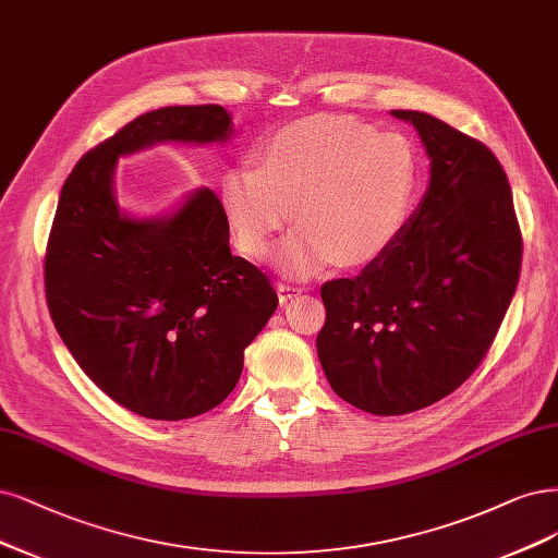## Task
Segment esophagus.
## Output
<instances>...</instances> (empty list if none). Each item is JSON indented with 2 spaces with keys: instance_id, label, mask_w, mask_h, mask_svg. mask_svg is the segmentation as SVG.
I'll list each match as a JSON object with an SVG mask.
<instances>
[{
  "instance_id": "esophagus-1",
  "label": "esophagus",
  "mask_w": 558,
  "mask_h": 558,
  "mask_svg": "<svg viewBox=\"0 0 558 558\" xmlns=\"http://www.w3.org/2000/svg\"><path fill=\"white\" fill-rule=\"evenodd\" d=\"M300 293H302V288L295 286V283H277V295L281 300V304H286L288 300H293Z\"/></svg>"
}]
</instances>
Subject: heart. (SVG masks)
<instances>
[{
	"instance_id": "1",
	"label": "heart",
	"mask_w": 558,
	"mask_h": 558,
	"mask_svg": "<svg viewBox=\"0 0 558 558\" xmlns=\"http://www.w3.org/2000/svg\"><path fill=\"white\" fill-rule=\"evenodd\" d=\"M415 163L395 133L314 114L279 129L254 151L252 168H230L219 205L235 246L260 260L279 230L300 223L277 254L291 277H310L335 260L372 263L399 235L413 194Z\"/></svg>"
}]
</instances>
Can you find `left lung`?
<instances>
[{
  "mask_svg": "<svg viewBox=\"0 0 558 558\" xmlns=\"http://www.w3.org/2000/svg\"><path fill=\"white\" fill-rule=\"evenodd\" d=\"M415 126L429 184L386 254L323 283L316 339L332 390L355 409L403 415L454 392L477 369L520 279L512 191L492 151L427 112Z\"/></svg>",
  "mask_w": 558,
  "mask_h": 558,
  "instance_id": "left-lung-1",
  "label": "left lung"
}]
</instances>
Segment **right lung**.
Listing matches in <instances>:
<instances>
[{"label": "right lung", "instance_id": "1", "mask_svg": "<svg viewBox=\"0 0 558 558\" xmlns=\"http://www.w3.org/2000/svg\"><path fill=\"white\" fill-rule=\"evenodd\" d=\"M233 131L221 106L145 112L75 163L57 205L46 254L54 328L96 386L149 420L219 407L279 298L256 265L230 254L215 191L198 186L168 215L133 217L114 196V166L163 143H226Z\"/></svg>", "mask_w": 558, "mask_h": 558}]
</instances>
